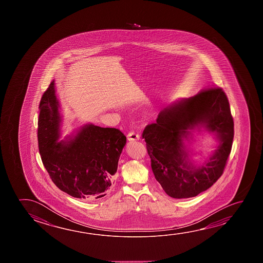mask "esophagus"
I'll use <instances>...</instances> for the list:
<instances>
[{
	"instance_id": "obj_1",
	"label": "esophagus",
	"mask_w": 263,
	"mask_h": 263,
	"mask_svg": "<svg viewBox=\"0 0 263 263\" xmlns=\"http://www.w3.org/2000/svg\"><path fill=\"white\" fill-rule=\"evenodd\" d=\"M127 139H128V141H136L139 139V135L135 132H130L127 135Z\"/></svg>"
}]
</instances>
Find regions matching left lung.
<instances>
[{
    "instance_id": "obj_1",
    "label": "left lung",
    "mask_w": 263,
    "mask_h": 263,
    "mask_svg": "<svg viewBox=\"0 0 263 263\" xmlns=\"http://www.w3.org/2000/svg\"><path fill=\"white\" fill-rule=\"evenodd\" d=\"M201 127L215 133L220 144L208 161L196 167L189 161L183 138L190 129ZM142 138L152 172L165 193L173 198L194 197L219 179L231 152L234 121L228 97L221 88L213 86L180 100L159 112L156 123L146 125Z\"/></svg>"
}]
</instances>
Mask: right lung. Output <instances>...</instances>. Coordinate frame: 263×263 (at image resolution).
<instances>
[{"label": "right lung", "instance_id": "obj_1", "mask_svg": "<svg viewBox=\"0 0 263 263\" xmlns=\"http://www.w3.org/2000/svg\"><path fill=\"white\" fill-rule=\"evenodd\" d=\"M51 82L39 104V153L55 185L75 198L95 200L106 195L115 181L126 143L120 130L83 125L76 135L59 141L60 103Z\"/></svg>", "mask_w": 263, "mask_h": 263}]
</instances>
